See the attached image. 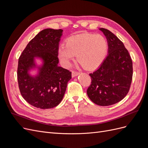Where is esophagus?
Returning <instances> with one entry per match:
<instances>
[{
	"label": "esophagus",
	"mask_w": 148,
	"mask_h": 148,
	"mask_svg": "<svg viewBox=\"0 0 148 148\" xmlns=\"http://www.w3.org/2000/svg\"><path fill=\"white\" fill-rule=\"evenodd\" d=\"M79 74V72H77V71H73L72 72H71V76H72V77H77V76H78Z\"/></svg>",
	"instance_id": "34e87169"
}]
</instances>
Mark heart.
Instances as JSON below:
<instances>
[{
    "label": "heart",
    "instance_id": "heart-1",
    "mask_svg": "<svg viewBox=\"0 0 148 148\" xmlns=\"http://www.w3.org/2000/svg\"><path fill=\"white\" fill-rule=\"evenodd\" d=\"M108 42L100 34L81 33L70 37L58 49V56L65 67H69L77 55L79 64L87 70L99 66L106 56Z\"/></svg>",
    "mask_w": 148,
    "mask_h": 148
}]
</instances>
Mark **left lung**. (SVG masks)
I'll return each instance as SVG.
<instances>
[{
    "instance_id": "8db88e82",
    "label": "left lung",
    "mask_w": 148,
    "mask_h": 148,
    "mask_svg": "<svg viewBox=\"0 0 148 148\" xmlns=\"http://www.w3.org/2000/svg\"><path fill=\"white\" fill-rule=\"evenodd\" d=\"M108 42V54L95 71L87 95L95 104L113 105L128 94L132 80L133 63L123 43L108 29L99 28Z\"/></svg>"
}]
</instances>
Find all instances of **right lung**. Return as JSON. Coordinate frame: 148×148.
I'll return each mask as SVG.
<instances>
[{
    "label": "right lung",
    "mask_w": 148,
    "mask_h": 148,
    "mask_svg": "<svg viewBox=\"0 0 148 148\" xmlns=\"http://www.w3.org/2000/svg\"><path fill=\"white\" fill-rule=\"evenodd\" d=\"M63 30L43 29L31 40L18 59L17 78L21 96L37 108L46 109L60 104L64 96L71 72L58 66V49ZM36 58L42 64L38 66ZM37 68L34 76L31 69Z\"/></svg>",
    "instance_id": "add662e5"
}]
</instances>
